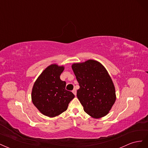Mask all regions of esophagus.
Here are the masks:
<instances>
[{
	"mask_svg": "<svg viewBox=\"0 0 148 148\" xmlns=\"http://www.w3.org/2000/svg\"><path fill=\"white\" fill-rule=\"evenodd\" d=\"M72 92H73V93L74 94V95H75V96H76V95H77V90H76L75 89H74L72 91Z\"/></svg>",
	"mask_w": 148,
	"mask_h": 148,
	"instance_id": "1",
	"label": "esophagus"
}]
</instances>
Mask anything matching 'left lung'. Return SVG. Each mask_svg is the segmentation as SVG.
<instances>
[{
	"instance_id": "1",
	"label": "left lung",
	"mask_w": 148,
	"mask_h": 148,
	"mask_svg": "<svg viewBox=\"0 0 148 148\" xmlns=\"http://www.w3.org/2000/svg\"><path fill=\"white\" fill-rule=\"evenodd\" d=\"M79 83L77 96L86 113L99 119L109 113L116 99L108 72L99 62L88 60L71 66Z\"/></svg>"
}]
</instances>
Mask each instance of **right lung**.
Segmentation results:
<instances>
[{
  "label": "right lung",
  "instance_id": "right-lung-1",
  "mask_svg": "<svg viewBox=\"0 0 148 148\" xmlns=\"http://www.w3.org/2000/svg\"><path fill=\"white\" fill-rule=\"evenodd\" d=\"M64 70L63 66H49L35 82L32 89L33 104L42 114L49 117L65 112L75 97L72 92L65 89L66 82L60 78Z\"/></svg>",
  "mask_w": 148,
  "mask_h": 148
}]
</instances>
